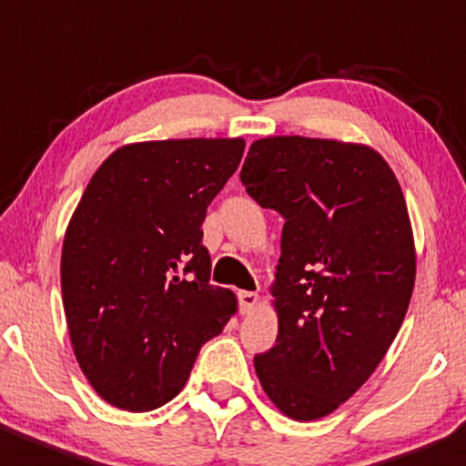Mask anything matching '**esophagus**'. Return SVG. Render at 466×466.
Segmentation results:
<instances>
[{
	"label": "esophagus",
	"mask_w": 466,
	"mask_h": 466,
	"mask_svg": "<svg viewBox=\"0 0 466 466\" xmlns=\"http://www.w3.org/2000/svg\"><path fill=\"white\" fill-rule=\"evenodd\" d=\"M257 302H259V296H257V293L238 291V309H241V314H250L257 307Z\"/></svg>",
	"instance_id": "34e87169"
}]
</instances>
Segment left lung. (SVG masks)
Instances as JSON below:
<instances>
[{
  "label": "left lung",
  "instance_id": "left-lung-1",
  "mask_svg": "<svg viewBox=\"0 0 466 466\" xmlns=\"http://www.w3.org/2000/svg\"><path fill=\"white\" fill-rule=\"evenodd\" d=\"M241 182L284 218L270 287L278 339L255 355L257 378L287 417H328L403 325L417 275L403 191L373 147L305 137L252 143Z\"/></svg>",
  "mask_w": 466,
  "mask_h": 466
}]
</instances>
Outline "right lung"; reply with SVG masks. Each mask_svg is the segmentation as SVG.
Masks as SVG:
<instances>
[{
	"instance_id": "obj_1",
	"label": "right lung",
	"mask_w": 466,
	"mask_h": 466,
	"mask_svg": "<svg viewBox=\"0 0 466 466\" xmlns=\"http://www.w3.org/2000/svg\"><path fill=\"white\" fill-rule=\"evenodd\" d=\"M243 147V138L132 143L90 177L63 238L61 291L76 362L106 403L129 412L168 403L237 311V296L209 284L200 228Z\"/></svg>"
}]
</instances>
